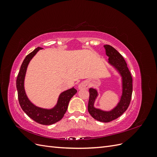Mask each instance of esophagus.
Listing matches in <instances>:
<instances>
[{"mask_svg": "<svg viewBox=\"0 0 157 157\" xmlns=\"http://www.w3.org/2000/svg\"><path fill=\"white\" fill-rule=\"evenodd\" d=\"M89 88V84L88 82L86 81H84L82 82L81 83H80L78 86V90H84V89H88Z\"/></svg>", "mask_w": 157, "mask_h": 157, "instance_id": "1", "label": "esophagus"}]
</instances>
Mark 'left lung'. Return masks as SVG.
<instances>
[{
    "label": "left lung",
    "mask_w": 157,
    "mask_h": 157,
    "mask_svg": "<svg viewBox=\"0 0 157 157\" xmlns=\"http://www.w3.org/2000/svg\"><path fill=\"white\" fill-rule=\"evenodd\" d=\"M103 46L105 49L106 55L109 57V63L118 71L122 77V96L115 108L109 111H103L94 107L95 101L98 96V91L94 88H90L88 111L94 119L103 122H109L121 116L129 106L132 94V78L126 61L119 52L110 45L106 44Z\"/></svg>",
    "instance_id": "1"
}]
</instances>
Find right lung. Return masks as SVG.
<instances>
[{"label":"right lung","mask_w":157,"mask_h":157,"mask_svg":"<svg viewBox=\"0 0 157 157\" xmlns=\"http://www.w3.org/2000/svg\"><path fill=\"white\" fill-rule=\"evenodd\" d=\"M41 49L42 48L40 47H38L25 57L17 75L16 88L19 103L23 111L33 121L39 124L50 125L59 121L63 117L65 113L67 111L70 99L77 92V90L73 87L61 93L55 107L50 109L39 107L31 102L25 91L24 80L27 66L30 61L37 53V52Z\"/></svg>","instance_id":"1"}]
</instances>
